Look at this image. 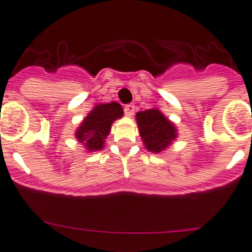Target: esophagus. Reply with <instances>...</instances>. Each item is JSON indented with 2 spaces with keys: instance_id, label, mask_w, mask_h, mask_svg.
Instances as JSON below:
<instances>
[{
  "instance_id": "1",
  "label": "esophagus",
  "mask_w": 252,
  "mask_h": 252,
  "mask_svg": "<svg viewBox=\"0 0 252 252\" xmlns=\"http://www.w3.org/2000/svg\"><path fill=\"white\" fill-rule=\"evenodd\" d=\"M124 110H125L126 116L131 118V116L134 114V105L133 104H128V105L125 106V109H124Z\"/></svg>"
}]
</instances>
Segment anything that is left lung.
I'll return each instance as SVG.
<instances>
[{
  "label": "left lung",
  "instance_id": "left-lung-1",
  "mask_svg": "<svg viewBox=\"0 0 252 252\" xmlns=\"http://www.w3.org/2000/svg\"><path fill=\"white\" fill-rule=\"evenodd\" d=\"M136 121L144 147L152 153H161L178 138L176 126L159 109L138 111Z\"/></svg>",
  "mask_w": 252,
  "mask_h": 252
}]
</instances>
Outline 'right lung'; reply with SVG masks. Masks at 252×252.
Segmentation results:
<instances>
[{"label": "right lung", "mask_w": 252, "mask_h": 252, "mask_svg": "<svg viewBox=\"0 0 252 252\" xmlns=\"http://www.w3.org/2000/svg\"><path fill=\"white\" fill-rule=\"evenodd\" d=\"M123 116V106L116 101L96 104L83 119L74 136L88 153L101 151L105 147V139L110 133L111 125Z\"/></svg>", "instance_id": "1"}]
</instances>
